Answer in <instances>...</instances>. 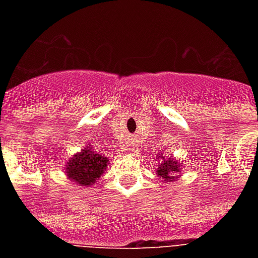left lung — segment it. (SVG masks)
Here are the masks:
<instances>
[{"instance_id": "8db88e82", "label": "left lung", "mask_w": 258, "mask_h": 258, "mask_svg": "<svg viewBox=\"0 0 258 258\" xmlns=\"http://www.w3.org/2000/svg\"><path fill=\"white\" fill-rule=\"evenodd\" d=\"M177 173H179L178 163L174 162L173 159H170V160H163V163L160 164V167L157 168V175L164 178L166 181H173L174 175Z\"/></svg>"}]
</instances>
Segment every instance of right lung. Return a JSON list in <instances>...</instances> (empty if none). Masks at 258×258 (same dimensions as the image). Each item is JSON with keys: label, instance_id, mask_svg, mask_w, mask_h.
Listing matches in <instances>:
<instances>
[{"label": "right lung", "instance_id": "1", "mask_svg": "<svg viewBox=\"0 0 258 258\" xmlns=\"http://www.w3.org/2000/svg\"><path fill=\"white\" fill-rule=\"evenodd\" d=\"M107 166V159L102 155H96L92 148H85L84 151L72 157L68 163V175L69 178L77 182L81 186H90L94 184L96 178H99L105 167Z\"/></svg>", "mask_w": 258, "mask_h": 258}]
</instances>
